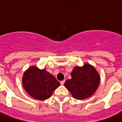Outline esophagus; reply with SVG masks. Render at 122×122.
Wrapping results in <instances>:
<instances>
[{"instance_id": "34e87169", "label": "esophagus", "mask_w": 122, "mask_h": 122, "mask_svg": "<svg viewBox=\"0 0 122 122\" xmlns=\"http://www.w3.org/2000/svg\"><path fill=\"white\" fill-rule=\"evenodd\" d=\"M64 82H65V80H63V81H61V82H60V83H61V85H63L64 84Z\"/></svg>"}]
</instances>
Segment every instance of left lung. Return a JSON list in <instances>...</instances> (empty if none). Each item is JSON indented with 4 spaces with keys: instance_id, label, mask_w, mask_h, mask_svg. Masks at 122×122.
Wrapping results in <instances>:
<instances>
[{
    "instance_id": "obj_1",
    "label": "left lung",
    "mask_w": 122,
    "mask_h": 122,
    "mask_svg": "<svg viewBox=\"0 0 122 122\" xmlns=\"http://www.w3.org/2000/svg\"><path fill=\"white\" fill-rule=\"evenodd\" d=\"M100 77L96 69L89 64L83 67H76L71 72V79L66 81L64 86L79 100L89 97L97 90Z\"/></svg>"
}]
</instances>
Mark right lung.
<instances>
[{
    "instance_id": "obj_1",
    "label": "right lung",
    "mask_w": 122,
    "mask_h": 122,
    "mask_svg": "<svg viewBox=\"0 0 122 122\" xmlns=\"http://www.w3.org/2000/svg\"><path fill=\"white\" fill-rule=\"evenodd\" d=\"M23 85L25 91L32 97L45 101L51 97L60 83L46 69L41 70L31 66L23 74Z\"/></svg>"
}]
</instances>
